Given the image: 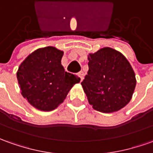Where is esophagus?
I'll return each instance as SVG.
<instances>
[{"mask_svg": "<svg viewBox=\"0 0 153 153\" xmlns=\"http://www.w3.org/2000/svg\"><path fill=\"white\" fill-rule=\"evenodd\" d=\"M78 76L81 78V81H82L83 78H84V73H83V71L78 72Z\"/></svg>", "mask_w": 153, "mask_h": 153, "instance_id": "obj_1", "label": "esophagus"}]
</instances>
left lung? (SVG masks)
Here are the masks:
<instances>
[{"label":"left lung","instance_id":"1","mask_svg":"<svg viewBox=\"0 0 153 153\" xmlns=\"http://www.w3.org/2000/svg\"><path fill=\"white\" fill-rule=\"evenodd\" d=\"M89 70L82 82L88 102L95 110L110 113L124 107L131 99L135 73L127 58L110 47L88 56Z\"/></svg>","mask_w":153,"mask_h":153}]
</instances>
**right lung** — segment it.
Wrapping results in <instances>:
<instances>
[{
  "mask_svg": "<svg viewBox=\"0 0 153 153\" xmlns=\"http://www.w3.org/2000/svg\"><path fill=\"white\" fill-rule=\"evenodd\" d=\"M63 51L47 46L33 51L16 73L22 96L41 111L56 108L80 77L66 72L61 64Z\"/></svg>",
  "mask_w": 153,
  "mask_h": 153,
  "instance_id": "obj_1",
  "label": "right lung"
}]
</instances>
